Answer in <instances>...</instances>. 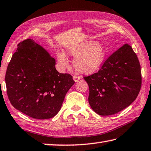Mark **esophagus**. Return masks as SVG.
Returning a JSON list of instances; mask_svg holds the SVG:
<instances>
[{
	"mask_svg": "<svg viewBox=\"0 0 151 151\" xmlns=\"http://www.w3.org/2000/svg\"><path fill=\"white\" fill-rule=\"evenodd\" d=\"M73 80H74L76 82H77V81H78V80H79V79H80V77L77 76H73Z\"/></svg>",
	"mask_w": 151,
	"mask_h": 151,
	"instance_id": "esophagus-1",
	"label": "esophagus"
}]
</instances>
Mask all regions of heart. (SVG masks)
<instances>
[{
  "label": "heart",
  "mask_w": 151,
  "mask_h": 151,
  "mask_svg": "<svg viewBox=\"0 0 151 151\" xmlns=\"http://www.w3.org/2000/svg\"><path fill=\"white\" fill-rule=\"evenodd\" d=\"M69 56L75 58L73 66L81 73H91L97 70L104 62L106 49L104 45L95 41L89 40L72 45L66 49ZM58 62L62 66H68V58L62 52L56 53Z\"/></svg>",
  "instance_id": "1"
}]
</instances>
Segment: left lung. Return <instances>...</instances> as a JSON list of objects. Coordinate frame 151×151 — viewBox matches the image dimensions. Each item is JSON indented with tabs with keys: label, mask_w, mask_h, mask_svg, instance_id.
I'll return each mask as SVG.
<instances>
[{
	"label": "left lung",
	"mask_w": 151,
	"mask_h": 151,
	"mask_svg": "<svg viewBox=\"0 0 151 151\" xmlns=\"http://www.w3.org/2000/svg\"><path fill=\"white\" fill-rule=\"evenodd\" d=\"M89 103L101 116L115 114L134 101L141 87V66L132 47L125 44L108 58L97 72L84 77Z\"/></svg>",
	"instance_id": "obj_1"
}]
</instances>
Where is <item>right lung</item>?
<instances>
[{
    "label": "right lung",
    "instance_id": "add662e5",
    "mask_svg": "<svg viewBox=\"0 0 151 151\" xmlns=\"http://www.w3.org/2000/svg\"><path fill=\"white\" fill-rule=\"evenodd\" d=\"M55 64L33 39L19 42L5 76L7 95L15 109L39 120L57 114L75 81L69 73H59Z\"/></svg>",
    "mask_w": 151,
    "mask_h": 151
}]
</instances>
